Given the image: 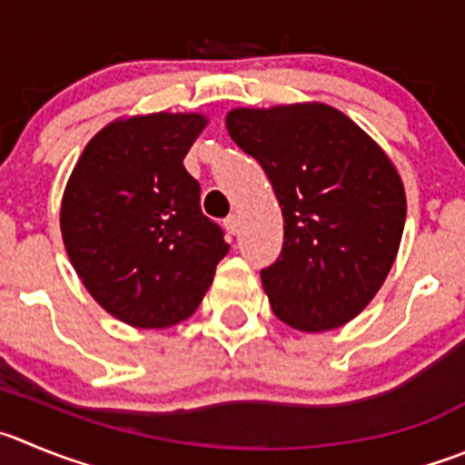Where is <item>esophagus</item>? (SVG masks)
I'll return each instance as SVG.
<instances>
[{
  "label": "esophagus",
  "instance_id": "34e87169",
  "mask_svg": "<svg viewBox=\"0 0 465 465\" xmlns=\"http://www.w3.org/2000/svg\"><path fill=\"white\" fill-rule=\"evenodd\" d=\"M224 227H227L229 233H238V227H241V218H238L236 213H233V215H229V218L224 220Z\"/></svg>",
  "mask_w": 465,
  "mask_h": 465
}]
</instances>
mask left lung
<instances>
[{"label":"left lung","mask_w":465,"mask_h":465,"mask_svg":"<svg viewBox=\"0 0 465 465\" xmlns=\"http://www.w3.org/2000/svg\"><path fill=\"white\" fill-rule=\"evenodd\" d=\"M232 140L271 179L284 245L262 268L272 314L296 331L340 328L381 289L397 257L406 194L381 146L319 103L233 110Z\"/></svg>","instance_id":"8db88e82"}]
</instances>
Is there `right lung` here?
Segmentation results:
<instances>
[{
  "mask_svg": "<svg viewBox=\"0 0 465 465\" xmlns=\"http://www.w3.org/2000/svg\"><path fill=\"white\" fill-rule=\"evenodd\" d=\"M206 119L149 114L116 121L86 144L62 202V236L82 284L134 328L194 314L229 245L199 206L183 158Z\"/></svg>",
  "mask_w": 465,
  "mask_h": 465,
  "instance_id": "right-lung-1",
  "label": "right lung"
}]
</instances>
